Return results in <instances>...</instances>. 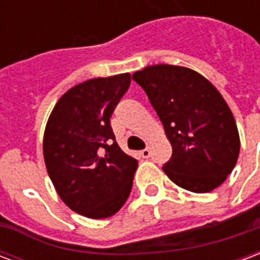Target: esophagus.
Segmentation results:
<instances>
[{
	"mask_svg": "<svg viewBox=\"0 0 260 260\" xmlns=\"http://www.w3.org/2000/svg\"><path fill=\"white\" fill-rule=\"evenodd\" d=\"M141 156L143 158H149V157H150V150H149L147 147H146V149H143V150L141 152Z\"/></svg>",
	"mask_w": 260,
	"mask_h": 260,
	"instance_id": "34e87169",
	"label": "esophagus"
}]
</instances>
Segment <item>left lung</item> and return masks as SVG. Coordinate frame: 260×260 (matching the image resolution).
Listing matches in <instances>:
<instances>
[{
  "mask_svg": "<svg viewBox=\"0 0 260 260\" xmlns=\"http://www.w3.org/2000/svg\"><path fill=\"white\" fill-rule=\"evenodd\" d=\"M166 131L173 154L170 180L196 193L221 185L235 167L240 135L231 110L214 86L184 67L152 65L132 75Z\"/></svg>",
  "mask_w": 260,
  "mask_h": 260,
  "instance_id": "8db88e82",
  "label": "left lung"
}]
</instances>
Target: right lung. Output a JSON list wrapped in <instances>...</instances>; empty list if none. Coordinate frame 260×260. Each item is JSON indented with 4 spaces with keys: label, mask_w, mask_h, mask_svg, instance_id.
<instances>
[{
    "label": "right lung",
    "mask_w": 260,
    "mask_h": 260,
    "mask_svg": "<svg viewBox=\"0 0 260 260\" xmlns=\"http://www.w3.org/2000/svg\"><path fill=\"white\" fill-rule=\"evenodd\" d=\"M131 75L86 80L55 104L44 132V161L59 198L85 217L106 218L122 207L138 160L119 149L111 114Z\"/></svg>",
    "instance_id": "obj_1"
}]
</instances>
